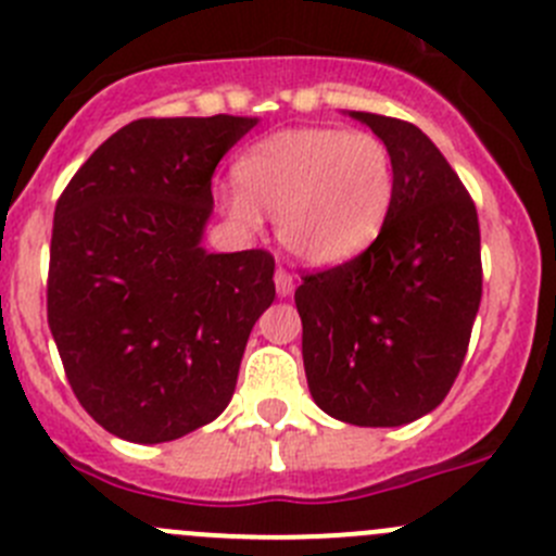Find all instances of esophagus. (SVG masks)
<instances>
[{
	"label": "esophagus",
	"mask_w": 556,
	"mask_h": 556,
	"mask_svg": "<svg viewBox=\"0 0 556 556\" xmlns=\"http://www.w3.org/2000/svg\"><path fill=\"white\" fill-rule=\"evenodd\" d=\"M275 289H278L281 298H289V294L294 292V275L283 267L275 269Z\"/></svg>",
	"instance_id": "obj_1"
}]
</instances>
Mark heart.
<instances>
[{
    "label": "heart",
    "instance_id": "b5f03b06",
    "mask_svg": "<svg viewBox=\"0 0 556 556\" xmlns=\"http://www.w3.org/2000/svg\"><path fill=\"white\" fill-rule=\"evenodd\" d=\"M237 182L240 190L224 193L231 220L256 226L264 210L283 251L330 267L377 240L393 207L395 166L377 134L316 125L256 141L237 163Z\"/></svg>",
    "mask_w": 556,
    "mask_h": 556
}]
</instances>
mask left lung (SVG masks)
<instances>
[{
  "instance_id": "8db88e82",
  "label": "left lung",
  "mask_w": 556,
  "mask_h": 556,
  "mask_svg": "<svg viewBox=\"0 0 556 556\" xmlns=\"http://www.w3.org/2000/svg\"><path fill=\"white\" fill-rule=\"evenodd\" d=\"M393 152L395 195L377 240L305 273L294 292L311 395L354 426H404L445 401L483 294L478 210L433 141L352 111Z\"/></svg>"
}]
</instances>
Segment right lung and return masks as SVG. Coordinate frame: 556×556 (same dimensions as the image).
Segmentation results:
<instances>
[{
  "mask_svg": "<svg viewBox=\"0 0 556 556\" xmlns=\"http://www.w3.org/2000/svg\"><path fill=\"white\" fill-rule=\"evenodd\" d=\"M251 116L136 119L62 190L46 308L78 404L128 442H172L235 395L275 300L269 251L207 253L213 174Z\"/></svg>",
  "mask_w": 556,
  "mask_h": 556,
  "instance_id": "right-lung-1",
  "label": "right lung"
}]
</instances>
